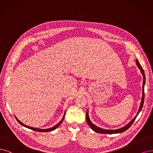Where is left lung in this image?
<instances>
[{"mask_svg": "<svg viewBox=\"0 0 153 153\" xmlns=\"http://www.w3.org/2000/svg\"><path fill=\"white\" fill-rule=\"evenodd\" d=\"M136 64H137V67H139V69L140 70V72L141 73H142V74L143 76V97H142V101H141V103H140V107H139V111L137 112V114L136 115V116H135L133 119L127 125H126V126H124L122 128H118V129H116V130H106V129H103V128H100L97 126H96L94 124H93L91 121H90L89 120V115H88V110L87 111V113H86V121H87V123L89 125V126L91 127L93 131L96 132L97 133H100V134H118V133H122L124 131H126V130H127L130 127H131L132 126V124L134 123V122L135 121V118H136V117H137L138 114H139V112L140 111V110H142V108L143 106V104H144V85H145V81H146V77H145V74H144V71L143 69V67H141L140 64H139V62L138 61L137 59H136Z\"/></svg>", "mask_w": 153, "mask_h": 153, "instance_id": "8db88e82", "label": "left lung"}]
</instances>
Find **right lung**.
<instances>
[{
  "mask_svg": "<svg viewBox=\"0 0 153 153\" xmlns=\"http://www.w3.org/2000/svg\"><path fill=\"white\" fill-rule=\"evenodd\" d=\"M64 116H65V114H64V117H63V118H62V119L61 120V121L60 122H59L57 124H56V126H55L54 127H52V128H46V129H42V128H34V127H29V126H26V125H25V124H23L22 123V122H21L18 118H17L16 117V119L17 120V121H18L21 125H22V126H24V127H26V128H30V129H31V130H33V131H36V132H50V131H53V130H55V128H57L60 124L62 123V122H63V120H64Z\"/></svg>",
  "mask_w": 153,
  "mask_h": 153,
  "instance_id": "1",
  "label": "right lung"
}]
</instances>
